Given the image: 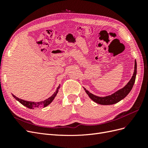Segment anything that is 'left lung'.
Segmentation results:
<instances>
[{
	"label": "left lung",
	"instance_id": "obj_1",
	"mask_svg": "<svg viewBox=\"0 0 148 148\" xmlns=\"http://www.w3.org/2000/svg\"><path fill=\"white\" fill-rule=\"evenodd\" d=\"M137 64L136 61L135 60V67H134V72L130 80L128 83L125 85L123 88L120 89L119 90L117 91L113 94H112L111 95L106 96L104 97H99L93 95V94L91 93L90 92H89L88 90H86V88H84V87L83 88L85 92H86L87 95H88V96L90 97V99H91L94 102L101 105H112L116 104V103H117L121 100L124 99V98L128 95L129 92L131 91L134 85V83H135V82Z\"/></svg>",
	"mask_w": 148,
	"mask_h": 148
}]
</instances>
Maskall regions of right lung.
<instances>
[{
    "label": "right lung",
    "mask_w": 148,
    "mask_h": 148,
    "mask_svg": "<svg viewBox=\"0 0 148 148\" xmlns=\"http://www.w3.org/2000/svg\"><path fill=\"white\" fill-rule=\"evenodd\" d=\"M59 88H60V84H59V87H57L56 92L53 93L50 97H49L48 99L44 100L43 101H41V102L27 101H25V100H23L21 99H20V98L16 97L15 95H12V96L16 100H17L19 102H20L22 105H23L24 106L28 107V108H29V109H36V108H39V107H45L47 106L48 105L50 104L53 101V100L54 99V98L56 97V96H57L58 92H59Z\"/></svg>",
    "instance_id": "1"
}]
</instances>
